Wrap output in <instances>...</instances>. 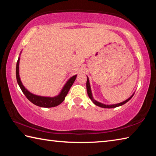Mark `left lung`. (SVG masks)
Returning a JSON list of instances; mask_svg holds the SVG:
<instances>
[{"label":"left lung","instance_id":"left-lung-1","mask_svg":"<svg viewBox=\"0 0 156 156\" xmlns=\"http://www.w3.org/2000/svg\"><path fill=\"white\" fill-rule=\"evenodd\" d=\"M87 94L89 97V98L91 100V101L94 102V103L97 105V106L100 107H102V108H115V107H119V106H122V105H125L126 102H127L129 100H130L132 97H133V94L132 95L131 97H129L127 100H126L125 101H123L122 102H120V103H118V104H115V105H105V104H102L101 102H99L96 101V100L94 99L93 96H92V93H91V87H90V84H89V78L87 77Z\"/></svg>","mask_w":156,"mask_h":156}]
</instances>
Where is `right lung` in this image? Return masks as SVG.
<instances>
[{
    "label": "right lung",
    "instance_id": "add662e5",
    "mask_svg": "<svg viewBox=\"0 0 156 156\" xmlns=\"http://www.w3.org/2000/svg\"><path fill=\"white\" fill-rule=\"evenodd\" d=\"M19 61H20V57L18 58V61L16 63V80L18 82V85H19L20 88L22 90L23 93L25 94V96L27 97V98L30 100V102H32L33 104L37 106L41 107H56L64 101L65 98V96H67L68 94V91L69 90L71 87L74 83V81L76 78L77 75H75L72 76V78L69 79L68 81L66 83V84L63 87L60 93L58 95V96L55 97H44V96H37V95L31 94V92L25 89V87L23 86L22 84V82L20 80V76H19Z\"/></svg>",
    "mask_w": 156,
    "mask_h": 156
}]
</instances>
